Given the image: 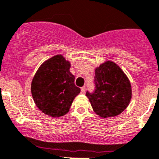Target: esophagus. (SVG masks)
Returning a JSON list of instances; mask_svg holds the SVG:
<instances>
[{
    "instance_id": "esophagus-1",
    "label": "esophagus",
    "mask_w": 159,
    "mask_h": 159,
    "mask_svg": "<svg viewBox=\"0 0 159 159\" xmlns=\"http://www.w3.org/2000/svg\"><path fill=\"white\" fill-rule=\"evenodd\" d=\"M81 91V93H84L85 91H86V88H85V87H82Z\"/></svg>"
}]
</instances>
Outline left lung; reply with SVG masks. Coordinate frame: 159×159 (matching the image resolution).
Listing matches in <instances>:
<instances>
[{
    "label": "left lung",
    "mask_w": 159,
    "mask_h": 159,
    "mask_svg": "<svg viewBox=\"0 0 159 159\" xmlns=\"http://www.w3.org/2000/svg\"><path fill=\"white\" fill-rule=\"evenodd\" d=\"M95 88L87 91L93 111L101 117L115 116L129 105L132 97L131 84L121 68L110 61L95 69Z\"/></svg>",
    "instance_id": "1"
}]
</instances>
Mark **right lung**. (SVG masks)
Masks as SVG:
<instances>
[{
  "mask_svg": "<svg viewBox=\"0 0 159 159\" xmlns=\"http://www.w3.org/2000/svg\"><path fill=\"white\" fill-rule=\"evenodd\" d=\"M69 61L61 55L43 62L35 74L31 84L33 101L42 112L52 117L69 111L75 98L81 89L75 84L70 72Z\"/></svg>",
  "mask_w": 159,
  "mask_h": 159,
  "instance_id": "1",
  "label": "right lung"
}]
</instances>
